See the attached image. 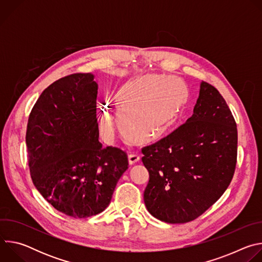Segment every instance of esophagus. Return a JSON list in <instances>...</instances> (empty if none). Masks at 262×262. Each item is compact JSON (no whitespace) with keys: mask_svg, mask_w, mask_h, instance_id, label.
I'll return each instance as SVG.
<instances>
[{"mask_svg":"<svg viewBox=\"0 0 262 262\" xmlns=\"http://www.w3.org/2000/svg\"><path fill=\"white\" fill-rule=\"evenodd\" d=\"M140 162V157L137 155H129L128 156V164L129 165H135Z\"/></svg>","mask_w":262,"mask_h":262,"instance_id":"obj_1","label":"esophagus"}]
</instances>
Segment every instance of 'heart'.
<instances>
[{
	"label": "heart",
	"mask_w": 262,
	"mask_h": 262,
	"mask_svg": "<svg viewBox=\"0 0 262 262\" xmlns=\"http://www.w3.org/2000/svg\"><path fill=\"white\" fill-rule=\"evenodd\" d=\"M112 102L121 115L122 126L142 144L163 138L180 119L189 102V90L178 78L163 74H138L116 86ZM101 130L110 140L119 127L110 105L100 119Z\"/></svg>",
	"instance_id": "heart-1"
}]
</instances>
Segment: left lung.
Segmentation results:
<instances>
[{"label":"left lung","mask_w":262,"mask_h":262,"mask_svg":"<svg viewBox=\"0 0 262 262\" xmlns=\"http://www.w3.org/2000/svg\"><path fill=\"white\" fill-rule=\"evenodd\" d=\"M142 154L147 210L170 224L197 219L227 190L235 170L237 128L225 99L201 82L192 117Z\"/></svg>","instance_id":"1"}]
</instances>
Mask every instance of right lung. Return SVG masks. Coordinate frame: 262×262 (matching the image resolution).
<instances>
[{"label": "right lung", "instance_id": "obj_1", "mask_svg": "<svg viewBox=\"0 0 262 262\" xmlns=\"http://www.w3.org/2000/svg\"><path fill=\"white\" fill-rule=\"evenodd\" d=\"M92 73H73L50 85L28 120L31 178L60 212L77 219L103 211L128 168L121 149L102 147Z\"/></svg>", "mask_w": 262, "mask_h": 262}]
</instances>
